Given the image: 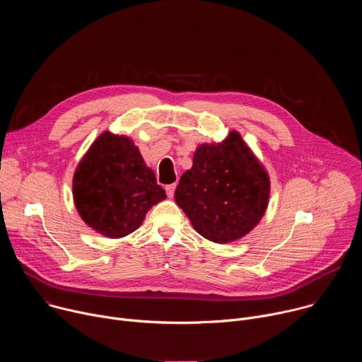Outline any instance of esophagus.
I'll use <instances>...</instances> for the list:
<instances>
[{
    "mask_svg": "<svg viewBox=\"0 0 362 362\" xmlns=\"http://www.w3.org/2000/svg\"><path fill=\"white\" fill-rule=\"evenodd\" d=\"M166 194L169 196V197H173V194H175V189H176V185L173 183V185H168L166 187Z\"/></svg>",
    "mask_w": 362,
    "mask_h": 362,
    "instance_id": "esophagus-1",
    "label": "esophagus"
}]
</instances>
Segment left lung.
I'll use <instances>...</instances> for the list:
<instances>
[{
  "label": "left lung",
  "mask_w": 362,
  "mask_h": 362,
  "mask_svg": "<svg viewBox=\"0 0 362 362\" xmlns=\"http://www.w3.org/2000/svg\"><path fill=\"white\" fill-rule=\"evenodd\" d=\"M269 194L265 166L240 133L232 130L221 143L196 147L193 166L182 175L175 202L204 239L230 243L261 222Z\"/></svg>",
  "instance_id": "1"
}]
</instances>
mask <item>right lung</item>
<instances>
[{
    "label": "right lung",
    "mask_w": 362,
    "mask_h": 362,
    "mask_svg": "<svg viewBox=\"0 0 362 362\" xmlns=\"http://www.w3.org/2000/svg\"><path fill=\"white\" fill-rule=\"evenodd\" d=\"M73 199L88 228L119 239L139 229L166 193L130 137L103 132L76 168Z\"/></svg>",
    "instance_id": "add662e5"
}]
</instances>
